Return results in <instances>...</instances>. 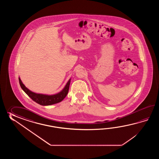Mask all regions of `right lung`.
Instances as JSON below:
<instances>
[{"mask_svg": "<svg viewBox=\"0 0 159 159\" xmlns=\"http://www.w3.org/2000/svg\"><path fill=\"white\" fill-rule=\"evenodd\" d=\"M70 80L71 79H70L68 81L64 89L60 93H58L56 94L49 95L42 94H37L30 91L28 88L25 86V85L21 81L20 78H19V84L20 85L21 88L23 90V91L34 101L42 106L53 105L62 101L68 94Z\"/></svg>", "mask_w": 159, "mask_h": 159, "instance_id": "obj_1", "label": "right lung"}]
</instances>
